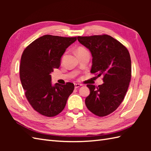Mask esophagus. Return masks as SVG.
Listing matches in <instances>:
<instances>
[{"label": "esophagus", "mask_w": 151, "mask_h": 151, "mask_svg": "<svg viewBox=\"0 0 151 151\" xmlns=\"http://www.w3.org/2000/svg\"><path fill=\"white\" fill-rule=\"evenodd\" d=\"M81 86H82V84H75V88L76 89L79 87H81Z\"/></svg>", "instance_id": "esophagus-1"}]
</instances>
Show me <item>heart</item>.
Returning <instances> with one entry per match:
<instances>
[{
  "label": "heart",
  "mask_w": 151,
  "mask_h": 151,
  "mask_svg": "<svg viewBox=\"0 0 151 151\" xmlns=\"http://www.w3.org/2000/svg\"><path fill=\"white\" fill-rule=\"evenodd\" d=\"M86 51H88L86 50L85 48L84 47H78L77 49H76V54H79V53H82V52H86Z\"/></svg>",
  "instance_id": "obj_1"
}]
</instances>
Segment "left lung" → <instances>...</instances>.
Listing matches in <instances>:
<instances>
[{"mask_svg":"<svg viewBox=\"0 0 151 151\" xmlns=\"http://www.w3.org/2000/svg\"><path fill=\"white\" fill-rule=\"evenodd\" d=\"M78 41L92 55L91 73L103 76L104 83L96 87L88 84L90 94L85 103L99 117L114 111L123 101L131 79V60L123 44L108 35L78 36Z\"/></svg>","mask_w":151,"mask_h":151,"instance_id":"obj_1","label":"left lung"}]
</instances>
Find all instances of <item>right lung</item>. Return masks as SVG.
<instances>
[{
    "mask_svg": "<svg viewBox=\"0 0 151 151\" xmlns=\"http://www.w3.org/2000/svg\"><path fill=\"white\" fill-rule=\"evenodd\" d=\"M76 37L45 35L30 43L22 52L20 79L28 101L35 110L47 117L59 114L65 108L75 85L56 83L50 73L59 68L61 58Z\"/></svg>",
    "mask_w": 151,
    "mask_h": 151,
    "instance_id": "1",
    "label": "right lung"
}]
</instances>
